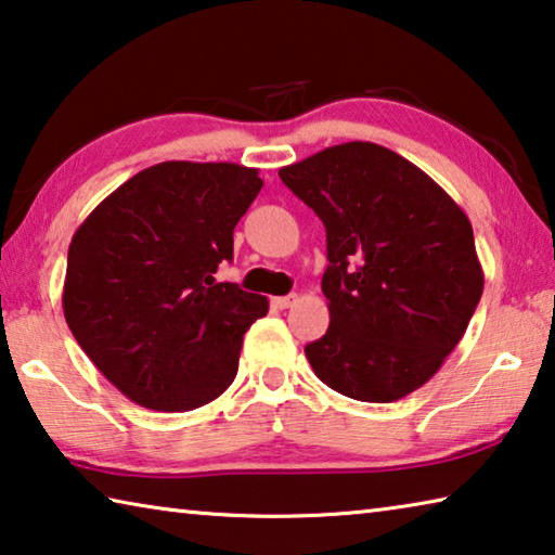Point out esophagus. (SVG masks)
Masks as SVG:
<instances>
[{"instance_id": "esophagus-1", "label": "esophagus", "mask_w": 555, "mask_h": 555, "mask_svg": "<svg viewBox=\"0 0 555 555\" xmlns=\"http://www.w3.org/2000/svg\"><path fill=\"white\" fill-rule=\"evenodd\" d=\"M298 300V296L296 294H288V296H276L274 298V306L276 308H291Z\"/></svg>"}]
</instances>
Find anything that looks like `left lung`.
<instances>
[{"mask_svg":"<svg viewBox=\"0 0 555 555\" xmlns=\"http://www.w3.org/2000/svg\"><path fill=\"white\" fill-rule=\"evenodd\" d=\"M279 176L325 224L331 325L306 345L318 379L372 403L424 387L482 296L467 215L418 166L372 142L327 146Z\"/></svg>","mask_w":555,"mask_h":555,"instance_id":"left-lung-1","label":"left lung"}]
</instances>
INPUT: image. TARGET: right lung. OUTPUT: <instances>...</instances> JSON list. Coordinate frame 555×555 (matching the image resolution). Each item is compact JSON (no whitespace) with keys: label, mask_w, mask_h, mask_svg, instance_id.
<instances>
[{"label":"right lung","mask_w":555,"mask_h":555,"mask_svg":"<svg viewBox=\"0 0 555 555\" xmlns=\"http://www.w3.org/2000/svg\"><path fill=\"white\" fill-rule=\"evenodd\" d=\"M261 185L257 168L164 162L131 176L75 230L65 323L139 406L193 411L234 382L242 337L269 300L215 274Z\"/></svg>","instance_id":"right-lung-1"}]
</instances>
